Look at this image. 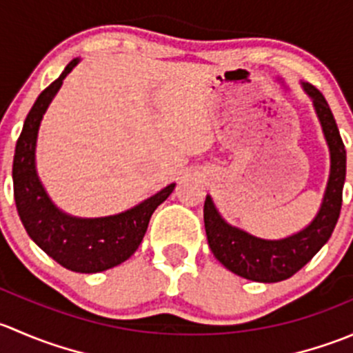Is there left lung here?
I'll list each match as a JSON object with an SVG mask.
<instances>
[{
	"instance_id": "8db88e82",
	"label": "left lung",
	"mask_w": 353,
	"mask_h": 353,
	"mask_svg": "<svg viewBox=\"0 0 353 353\" xmlns=\"http://www.w3.org/2000/svg\"><path fill=\"white\" fill-rule=\"evenodd\" d=\"M304 90L314 102L331 154L328 188L321 210L311 225L287 239H258L236 227H230L219 215L212 198L206 196L205 199L203 219H205L210 249L227 270L254 282H282L295 275L328 243L340 216L341 199H343L341 194H343L345 172H347V152L325 95L311 83H304Z\"/></svg>"
}]
</instances>
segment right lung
I'll use <instances>...</instances> for the list:
<instances>
[{
    "mask_svg": "<svg viewBox=\"0 0 353 353\" xmlns=\"http://www.w3.org/2000/svg\"><path fill=\"white\" fill-rule=\"evenodd\" d=\"M78 59L68 63L58 80L42 90L27 114L13 159V194L25 230L56 263L77 273H97L126 261L138 249L152 213L174 191L163 188L134 208L104 219H73L59 212L35 172V141L42 114Z\"/></svg>",
    "mask_w": 353,
    "mask_h": 353,
    "instance_id": "add662e5",
    "label": "right lung"
}]
</instances>
